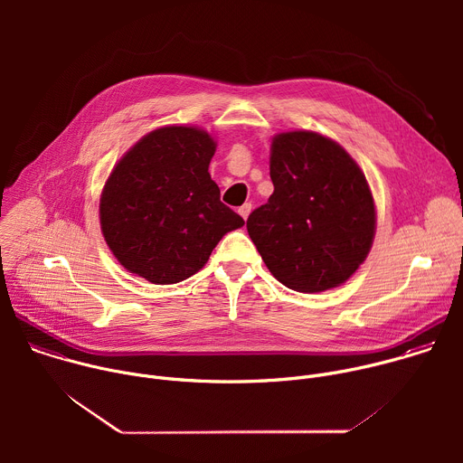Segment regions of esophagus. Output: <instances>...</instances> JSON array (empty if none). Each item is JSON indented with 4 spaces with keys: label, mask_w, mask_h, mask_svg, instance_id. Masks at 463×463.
I'll return each mask as SVG.
<instances>
[{
    "label": "esophagus",
    "mask_w": 463,
    "mask_h": 463,
    "mask_svg": "<svg viewBox=\"0 0 463 463\" xmlns=\"http://www.w3.org/2000/svg\"><path fill=\"white\" fill-rule=\"evenodd\" d=\"M250 203H243L240 209H238V213H240V216L243 218V220H247L249 218V214H250Z\"/></svg>",
    "instance_id": "1"
}]
</instances>
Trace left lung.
<instances>
[{"mask_svg":"<svg viewBox=\"0 0 463 463\" xmlns=\"http://www.w3.org/2000/svg\"><path fill=\"white\" fill-rule=\"evenodd\" d=\"M275 192L247 232L271 275L300 293L345 284L366 260L375 205L359 165L335 141L297 129L273 137Z\"/></svg>","mask_w":463,"mask_h":463,"instance_id":"obj_1","label":"left lung"}]
</instances>
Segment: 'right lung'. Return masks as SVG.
<instances>
[{
    "instance_id": "1",
    "label": "right lung",
    "mask_w": 463,
    "mask_h": 463,
    "mask_svg": "<svg viewBox=\"0 0 463 463\" xmlns=\"http://www.w3.org/2000/svg\"><path fill=\"white\" fill-rule=\"evenodd\" d=\"M214 152L205 129L163 126L115 165L100 195V229L126 271L152 284H177L243 225L211 179Z\"/></svg>"
}]
</instances>
